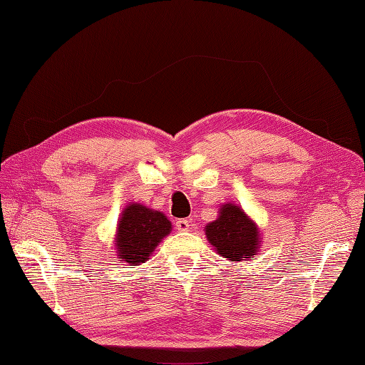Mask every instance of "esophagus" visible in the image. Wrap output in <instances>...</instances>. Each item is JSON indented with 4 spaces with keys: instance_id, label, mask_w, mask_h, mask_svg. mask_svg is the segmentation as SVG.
<instances>
[{
    "instance_id": "34e87169",
    "label": "esophagus",
    "mask_w": 365,
    "mask_h": 365,
    "mask_svg": "<svg viewBox=\"0 0 365 365\" xmlns=\"http://www.w3.org/2000/svg\"><path fill=\"white\" fill-rule=\"evenodd\" d=\"M175 229L178 232H188L190 230V221L188 220H177L175 221Z\"/></svg>"
}]
</instances>
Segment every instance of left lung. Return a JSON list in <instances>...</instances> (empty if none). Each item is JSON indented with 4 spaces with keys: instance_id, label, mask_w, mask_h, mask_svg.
I'll use <instances>...</instances> for the list:
<instances>
[{
    "instance_id": "left-lung-1",
    "label": "left lung",
    "mask_w": 365,
    "mask_h": 365,
    "mask_svg": "<svg viewBox=\"0 0 365 365\" xmlns=\"http://www.w3.org/2000/svg\"><path fill=\"white\" fill-rule=\"evenodd\" d=\"M204 232L216 254L234 263L254 260L262 245L257 224L242 207L232 202L220 207L218 218L208 222Z\"/></svg>"
}]
</instances>
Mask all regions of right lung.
<instances>
[{
  "mask_svg": "<svg viewBox=\"0 0 365 365\" xmlns=\"http://www.w3.org/2000/svg\"><path fill=\"white\" fill-rule=\"evenodd\" d=\"M173 230L165 213L144 204H128L123 208L114 235V250L118 259L130 267L149 260L161 240Z\"/></svg>",
  "mask_w": 365,
  "mask_h": 365,
  "instance_id": "right-lung-1",
  "label": "right lung"
}]
</instances>
